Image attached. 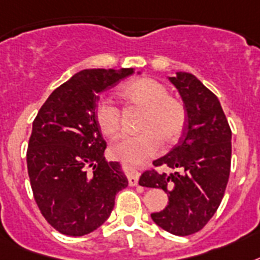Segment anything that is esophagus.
Here are the masks:
<instances>
[{
    "instance_id": "obj_1",
    "label": "esophagus",
    "mask_w": 260,
    "mask_h": 260,
    "mask_svg": "<svg viewBox=\"0 0 260 260\" xmlns=\"http://www.w3.org/2000/svg\"><path fill=\"white\" fill-rule=\"evenodd\" d=\"M138 179H139L138 171L137 170L130 171V175H128V183H130V186H137V184H138Z\"/></svg>"
}]
</instances>
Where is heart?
<instances>
[{
	"mask_svg": "<svg viewBox=\"0 0 260 260\" xmlns=\"http://www.w3.org/2000/svg\"><path fill=\"white\" fill-rule=\"evenodd\" d=\"M121 95L127 102L145 109L141 130L135 135H121L111 145L110 153L117 159L139 164L158 151L160 141L177 142L186 125V113L179 101L169 96L165 85L153 78H137L126 83ZM98 127L106 137H114L121 127L119 109L110 100H102L95 109Z\"/></svg>",
	"mask_w": 260,
	"mask_h": 260,
	"instance_id": "heart-1",
	"label": "heart"
}]
</instances>
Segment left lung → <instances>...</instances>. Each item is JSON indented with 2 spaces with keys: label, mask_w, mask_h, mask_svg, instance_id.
I'll use <instances>...</instances> for the list:
<instances>
[{
  "label": "left lung",
  "mask_w": 260,
  "mask_h": 260,
  "mask_svg": "<svg viewBox=\"0 0 260 260\" xmlns=\"http://www.w3.org/2000/svg\"><path fill=\"white\" fill-rule=\"evenodd\" d=\"M183 102V137L154 166L170 173L145 171L139 184L162 188L169 203L151 219L167 233L186 237L207 224L222 202L231 165V130L219 100L194 74L167 77Z\"/></svg>",
  "instance_id": "left-lung-1"
}]
</instances>
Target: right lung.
I'll return each mask as SVG.
<instances>
[{
    "label": "right lung",
    "mask_w": 260,
    "mask_h": 260,
    "mask_svg": "<svg viewBox=\"0 0 260 260\" xmlns=\"http://www.w3.org/2000/svg\"><path fill=\"white\" fill-rule=\"evenodd\" d=\"M134 69H85L49 95L33 122L27 173L45 219L63 235L82 237L102 226L128 181L119 162L105 160L95 119L98 94ZM141 72H138V74Z\"/></svg>",
    "instance_id": "1"
}]
</instances>
